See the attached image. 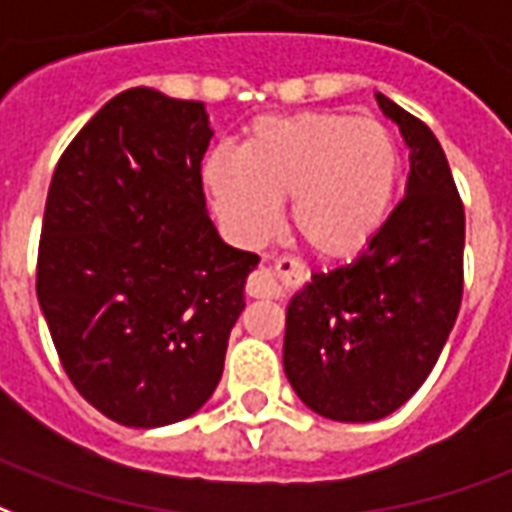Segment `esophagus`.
Returning a JSON list of instances; mask_svg holds the SVG:
<instances>
[{"label": "esophagus", "instance_id": "obj_1", "mask_svg": "<svg viewBox=\"0 0 512 512\" xmlns=\"http://www.w3.org/2000/svg\"><path fill=\"white\" fill-rule=\"evenodd\" d=\"M293 263V260H287V257H279V268H287ZM246 293L252 295V298H279L282 295V285H279V276L273 271L271 266H260L255 274L249 276V282H246Z\"/></svg>", "mask_w": 512, "mask_h": 512}]
</instances>
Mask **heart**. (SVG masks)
I'll list each match as a JSON object with an SVG mask.
<instances>
[{
    "instance_id": "heart-1",
    "label": "heart",
    "mask_w": 512,
    "mask_h": 512,
    "mask_svg": "<svg viewBox=\"0 0 512 512\" xmlns=\"http://www.w3.org/2000/svg\"><path fill=\"white\" fill-rule=\"evenodd\" d=\"M401 157L385 127L355 113H293L252 124L241 154H211L203 168L208 195L230 233L260 244L287 225L320 260H347L369 244L388 214Z\"/></svg>"
}]
</instances>
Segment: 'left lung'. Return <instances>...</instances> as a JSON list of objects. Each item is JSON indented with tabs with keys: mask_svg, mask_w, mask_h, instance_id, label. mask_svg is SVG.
<instances>
[{
	"mask_svg": "<svg viewBox=\"0 0 512 512\" xmlns=\"http://www.w3.org/2000/svg\"><path fill=\"white\" fill-rule=\"evenodd\" d=\"M412 149L407 195L361 255L317 271L287 306L285 374L309 410L391 415L429 377L464 293V203L434 132L385 94Z\"/></svg>",
	"mask_w": 512,
	"mask_h": 512,
	"instance_id": "left-lung-1",
	"label": "left lung"
}]
</instances>
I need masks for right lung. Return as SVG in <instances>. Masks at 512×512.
Wrapping results in <instances>:
<instances>
[{
  "label": "right lung",
  "mask_w": 512,
  "mask_h": 512,
  "mask_svg": "<svg viewBox=\"0 0 512 512\" xmlns=\"http://www.w3.org/2000/svg\"><path fill=\"white\" fill-rule=\"evenodd\" d=\"M208 140L203 102L127 89L48 187L37 301L75 391L121 426L179 423L211 399L260 260L208 219Z\"/></svg>",
  "instance_id": "right-lung-1"
}]
</instances>
